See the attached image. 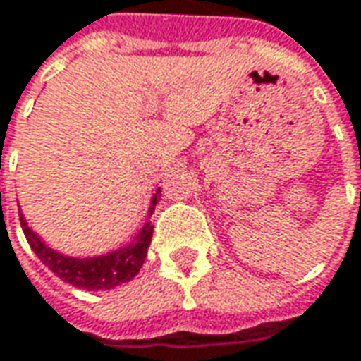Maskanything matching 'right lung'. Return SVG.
Returning <instances> with one entry per match:
<instances>
[{
	"label": "right lung",
	"instance_id": "right-lung-1",
	"mask_svg": "<svg viewBox=\"0 0 361 361\" xmlns=\"http://www.w3.org/2000/svg\"><path fill=\"white\" fill-rule=\"evenodd\" d=\"M159 194H161V190L157 188L154 198H152L148 221L133 236V240L125 244L123 248L97 257H71L59 254L57 250L49 248L46 242L28 227L20 209H18V217H20L23 233H25L30 248L34 250V254L40 257L42 264L54 271L61 281L76 286V288H84V290H109V288H115L123 283L133 281L144 265L148 246L152 242V233H154V225H152L149 217L154 213Z\"/></svg>",
	"mask_w": 361,
	"mask_h": 361
}]
</instances>
